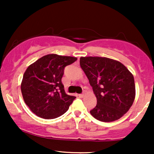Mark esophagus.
<instances>
[{"label":"esophagus","instance_id":"1","mask_svg":"<svg viewBox=\"0 0 154 154\" xmlns=\"http://www.w3.org/2000/svg\"><path fill=\"white\" fill-rule=\"evenodd\" d=\"M78 96L79 98H83V97H84V94H79Z\"/></svg>","mask_w":154,"mask_h":154}]
</instances>
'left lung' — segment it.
<instances>
[{
    "instance_id": "1",
    "label": "left lung",
    "mask_w": 154,
    "mask_h": 154,
    "mask_svg": "<svg viewBox=\"0 0 154 154\" xmlns=\"http://www.w3.org/2000/svg\"><path fill=\"white\" fill-rule=\"evenodd\" d=\"M79 64L97 98L91 115L109 122L126 114L135 97L134 77L128 68L116 60L98 56L81 57Z\"/></svg>"
}]
</instances>
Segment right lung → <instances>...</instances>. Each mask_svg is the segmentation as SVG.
Here are the masks:
<instances>
[{
    "instance_id": "obj_1",
    "label": "right lung",
    "mask_w": 154,
    "mask_h": 154,
    "mask_svg": "<svg viewBox=\"0 0 154 154\" xmlns=\"http://www.w3.org/2000/svg\"><path fill=\"white\" fill-rule=\"evenodd\" d=\"M77 59L72 56L48 54L27 67L23 75L21 91L25 103L39 117H59L75 99V96L65 93L61 78L65 67Z\"/></svg>"
}]
</instances>
